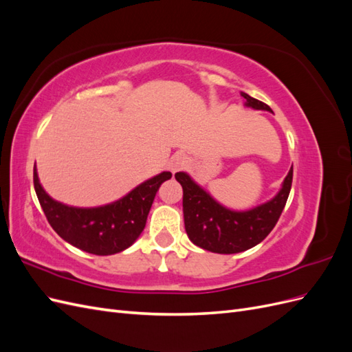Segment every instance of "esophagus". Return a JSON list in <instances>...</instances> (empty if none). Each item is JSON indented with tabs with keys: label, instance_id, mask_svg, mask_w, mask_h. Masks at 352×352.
Here are the masks:
<instances>
[{
	"label": "esophagus",
	"instance_id": "esophagus-1",
	"mask_svg": "<svg viewBox=\"0 0 352 352\" xmlns=\"http://www.w3.org/2000/svg\"><path fill=\"white\" fill-rule=\"evenodd\" d=\"M189 164V157L182 153V151H177L176 154L172 155L168 162V168L172 170V172H179V170H182L184 167H186Z\"/></svg>",
	"mask_w": 352,
	"mask_h": 352
}]
</instances>
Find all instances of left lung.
I'll use <instances>...</instances> for the list:
<instances>
[{"instance_id":"left-lung-1","label":"left lung","mask_w":352,"mask_h":352,"mask_svg":"<svg viewBox=\"0 0 352 352\" xmlns=\"http://www.w3.org/2000/svg\"><path fill=\"white\" fill-rule=\"evenodd\" d=\"M245 105L272 111L267 104L242 92ZM294 170L283 180L279 194L265 204L248 211H232L220 206L186 173L175 175L184 189V220L189 239L202 250L217 254H235L260 243L278 223L292 186Z\"/></svg>"}]
</instances>
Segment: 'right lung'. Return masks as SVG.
I'll return each instance as SVG.
<instances>
[{"label": "right lung", "mask_w": 352, "mask_h": 352, "mask_svg": "<svg viewBox=\"0 0 352 352\" xmlns=\"http://www.w3.org/2000/svg\"><path fill=\"white\" fill-rule=\"evenodd\" d=\"M170 177L172 173L163 172L111 204L78 208L52 199L42 189L34 167L35 192L51 228L73 247L95 255H111L131 247L145 228L160 185Z\"/></svg>", "instance_id": "add662e5"}]
</instances>
